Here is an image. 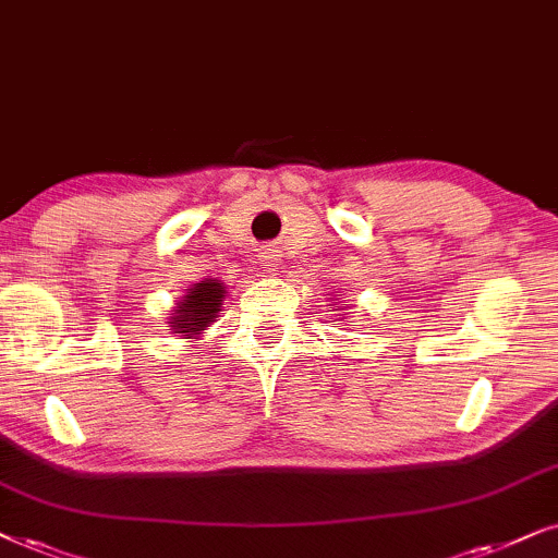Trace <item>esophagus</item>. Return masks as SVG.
I'll use <instances>...</instances> for the list:
<instances>
[{"label":"esophagus","mask_w":558,"mask_h":558,"mask_svg":"<svg viewBox=\"0 0 558 558\" xmlns=\"http://www.w3.org/2000/svg\"><path fill=\"white\" fill-rule=\"evenodd\" d=\"M259 265L265 267L267 275H278V270H280V252L278 250L259 252Z\"/></svg>","instance_id":"obj_1"}]
</instances>
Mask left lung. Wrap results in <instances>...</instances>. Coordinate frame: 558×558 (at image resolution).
Instances as JSON below:
<instances>
[{
  "label": "left lung",
  "mask_w": 558,
  "mask_h": 558,
  "mask_svg": "<svg viewBox=\"0 0 558 558\" xmlns=\"http://www.w3.org/2000/svg\"><path fill=\"white\" fill-rule=\"evenodd\" d=\"M333 311H344V303H341V306H337Z\"/></svg>",
  "instance_id": "left-lung-1"
}]
</instances>
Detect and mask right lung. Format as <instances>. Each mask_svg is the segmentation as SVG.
<instances>
[{
	"label": "right lung",
	"instance_id": "right-lung-1",
	"mask_svg": "<svg viewBox=\"0 0 558 558\" xmlns=\"http://www.w3.org/2000/svg\"><path fill=\"white\" fill-rule=\"evenodd\" d=\"M227 286L217 278H204L202 283H193L181 301L173 306L168 318L170 333L181 339H198L206 326L217 322L221 301H225Z\"/></svg>",
	"mask_w": 558,
	"mask_h": 558
}]
</instances>
